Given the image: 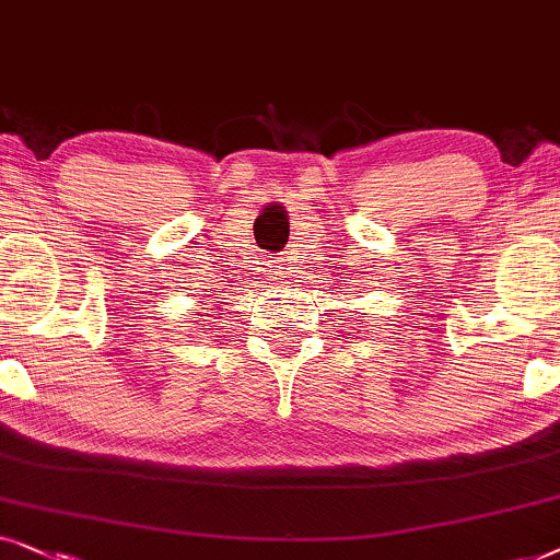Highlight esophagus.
<instances>
[{
    "mask_svg": "<svg viewBox=\"0 0 560 560\" xmlns=\"http://www.w3.org/2000/svg\"><path fill=\"white\" fill-rule=\"evenodd\" d=\"M271 271H273V276H276V273H279V266H271Z\"/></svg>",
    "mask_w": 560,
    "mask_h": 560,
    "instance_id": "esophagus-1",
    "label": "esophagus"
}]
</instances>
